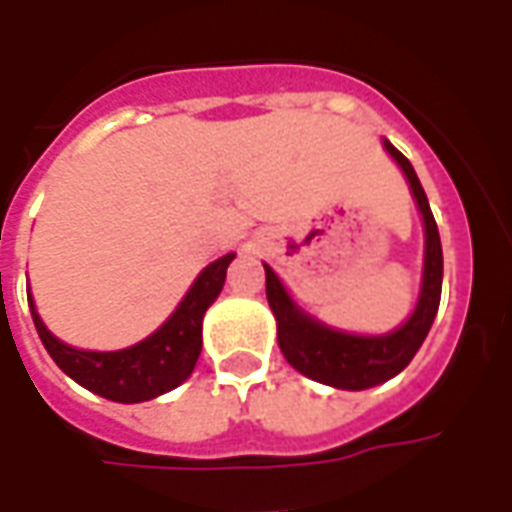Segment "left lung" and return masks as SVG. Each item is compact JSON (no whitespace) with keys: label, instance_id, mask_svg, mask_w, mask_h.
I'll list each match as a JSON object with an SVG mask.
<instances>
[{"label":"left lung","instance_id":"1","mask_svg":"<svg viewBox=\"0 0 512 512\" xmlns=\"http://www.w3.org/2000/svg\"><path fill=\"white\" fill-rule=\"evenodd\" d=\"M381 142L392 161L400 167V172L406 175L411 197L417 202V211L422 216V230H425L422 282H419L417 304L406 321L384 334H354L334 329L329 323L318 321L304 307H299L288 288L282 285V279L277 277V271L263 263L268 307L277 318V343L290 367H296L301 376L312 378L318 384L348 389V392L370 389V386L384 384L397 373H403L419 351V345L425 343L441 301L444 257H441L439 227L430 213L425 189H422L411 161L389 139H381Z\"/></svg>","mask_w":512,"mask_h":512}]
</instances>
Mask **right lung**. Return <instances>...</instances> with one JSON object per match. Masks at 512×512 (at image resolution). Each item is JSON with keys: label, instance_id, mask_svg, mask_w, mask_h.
Masks as SVG:
<instances>
[{"label": "right lung", "instance_id": "obj_1", "mask_svg": "<svg viewBox=\"0 0 512 512\" xmlns=\"http://www.w3.org/2000/svg\"><path fill=\"white\" fill-rule=\"evenodd\" d=\"M233 260L235 252H227L219 260L208 263L191 282L175 312L156 332L117 351H87L51 334L49 326L40 318L32 293L27 290L29 312L46 351L65 376L106 400L145 403L164 392H172L191 376L202 351V318L213 301L219 299L227 266Z\"/></svg>", "mask_w": 512, "mask_h": 512}]
</instances>
